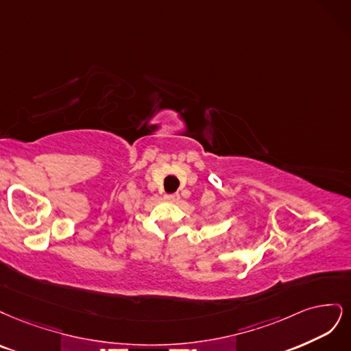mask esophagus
<instances>
[{"label": "esophagus", "mask_w": 351, "mask_h": 351, "mask_svg": "<svg viewBox=\"0 0 351 351\" xmlns=\"http://www.w3.org/2000/svg\"><path fill=\"white\" fill-rule=\"evenodd\" d=\"M179 194H167V195H165V199L166 201H171V202H176V201H179Z\"/></svg>", "instance_id": "obj_1"}]
</instances>
